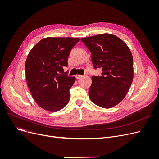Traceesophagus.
I'll return each mask as SVG.
<instances>
[{"mask_svg":"<svg viewBox=\"0 0 159 159\" xmlns=\"http://www.w3.org/2000/svg\"><path fill=\"white\" fill-rule=\"evenodd\" d=\"M75 78H76V79H80L81 78H82V75H75Z\"/></svg>","mask_w":159,"mask_h":159,"instance_id":"34e87169","label":"esophagus"}]
</instances>
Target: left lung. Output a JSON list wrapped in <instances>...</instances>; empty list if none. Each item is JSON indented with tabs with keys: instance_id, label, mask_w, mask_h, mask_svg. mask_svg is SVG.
I'll use <instances>...</instances> for the list:
<instances>
[{
	"instance_id": "left-lung-1",
	"label": "left lung",
	"mask_w": 159,
	"mask_h": 159,
	"mask_svg": "<svg viewBox=\"0 0 159 159\" xmlns=\"http://www.w3.org/2000/svg\"><path fill=\"white\" fill-rule=\"evenodd\" d=\"M91 53L94 69L102 70L100 76H92L89 89L91 102L103 108L119 103L126 95L133 79V59L129 47L111 34L81 38Z\"/></svg>"
}]
</instances>
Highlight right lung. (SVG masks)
Returning a JSON list of instances; mask_svg holds the SVG:
<instances>
[{
  "label": "right lung",
  "mask_w": 159,
  "mask_h": 159,
  "mask_svg": "<svg viewBox=\"0 0 159 159\" xmlns=\"http://www.w3.org/2000/svg\"><path fill=\"white\" fill-rule=\"evenodd\" d=\"M78 38H46L28 54L25 64L28 86L36 103L48 111H57L68 103L70 89L75 78L64 68Z\"/></svg>",
  "instance_id": "right-lung-1"
}]
</instances>
